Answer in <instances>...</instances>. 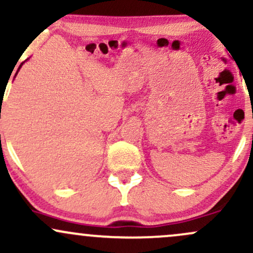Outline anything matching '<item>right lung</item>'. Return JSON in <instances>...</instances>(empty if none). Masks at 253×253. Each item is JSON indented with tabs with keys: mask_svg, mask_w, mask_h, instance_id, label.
I'll use <instances>...</instances> for the list:
<instances>
[{
	"mask_svg": "<svg viewBox=\"0 0 253 253\" xmlns=\"http://www.w3.org/2000/svg\"><path fill=\"white\" fill-rule=\"evenodd\" d=\"M20 67H21V66H20ZM20 67H19V68H20Z\"/></svg>",
	"mask_w": 253,
	"mask_h": 253,
	"instance_id": "right-lung-1",
	"label": "right lung"
}]
</instances>
